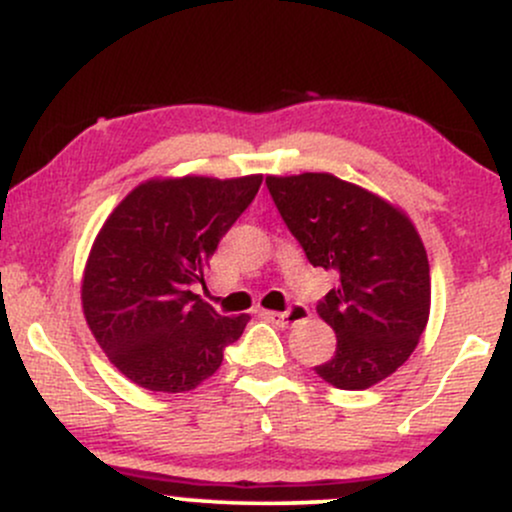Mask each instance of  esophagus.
I'll use <instances>...</instances> for the list:
<instances>
[{
  "instance_id": "obj_1",
  "label": "esophagus",
  "mask_w": 512,
  "mask_h": 512,
  "mask_svg": "<svg viewBox=\"0 0 512 512\" xmlns=\"http://www.w3.org/2000/svg\"><path fill=\"white\" fill-rule=\"evenodd\" d=\"M268 321H273V324L278 326H292L297 324V321H304L309 317V309L302 307V304H295V307H290L287 312H266L263 314Z\"/></svg>"
}]
</instances>
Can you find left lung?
Wrapping results in <instances>:
<instances>
[{"instance_id": "1", "label": "left lung", "mask_w": 512, "mask_h": 512, "mask_svg": "<svg viewBox=\"0 0 512 512\" xmlns=\"http://www.w3.org/2000/svg\"><path fill=\"white\" fill-rule=\"evenodd\" d=\"M280 215L312 266L338 273L317 304L336 353L314 367L338 389L387 380L416 350L430 317V263L399 205L326 171L266 176Z\"/></svg>"}]
</instances>
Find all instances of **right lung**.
Here are the masks:
<instances>
[{
    "label": "right lung",
    "mask_w": 512,
    "mask_h": 512,
    "mask_svg": "<svg viewBox=\"0 0 512 512\" xmlns=\"http://www.w3.org/2000/svg\"><path fill=\"white\" fill-rule=\"evenodd\" d=\"M261 174L154 176L125 195L91 244L84 319L113 365L149 392L179 394L222 365L249 314L222 317L191 290Z\"/></svg>",
    "instance_id": "obj_1"
}]
</instances>
